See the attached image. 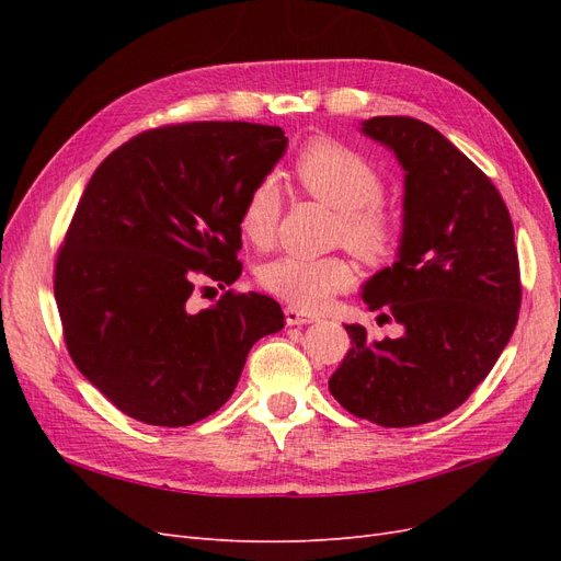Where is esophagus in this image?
Segmentation results:
<instances>
[{
	"label": "esophagus",
	"mask_w": 561,
	"mask_h": 561,
	"mask_svg": "<svg viewBox=\"0 0 561 561\" xmlns=\"http://www.w3.org/2000/svg\"><path fill=\"white\" fill-rule=\"evenodd\" d=\"M318 316L301 311L297 307H285V322L287 325H309V322H316Z\"/></svg>",
	"instance_id": "34e87169"
}]
</instances>
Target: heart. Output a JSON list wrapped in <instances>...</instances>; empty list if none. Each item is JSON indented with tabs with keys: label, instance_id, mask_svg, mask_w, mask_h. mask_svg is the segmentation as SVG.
<instances>
[{
	"label": "heart",
	"instance_id": "1",
	"mask_svg": "<svg viewBox=\"0 0 561 561\" xmlns=\"http://www.w3.org/2000/svg\"><path fill=\"white\" fill-rule=\"evenodd\" d=\"M299 184L313 198L339 213L336 233L358 257L377 262L398 245V222L381 206L383 180L358 151L334 140H313L295 163ZM280 215V186L276 178H262L248 192L239 229L254 245H268ZM264 290L304 309H318L355 280L353 266L342 257H304L278 254L257 268Z\"/></svg>",
	"mask_w": 561,
	"mask_h": 561
}]
</instances>
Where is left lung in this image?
Wrapping results in <instances>:
<instances>
[{"label": "left lung", "instance_id": "8db88e82", "mask_svg": "<svg viewBox=\"0 0 561 561\" xmlns=\"http://www.w3.org/2000/svg\"><path fill=\"white\" fill-rule=\"evenodd\" d=\"M360 133L404 171L396 262L363 285L369 311L402 334L377 342L344 325L351 348L330 393L355 416L407 428L463 404L511 342L522 301L515 229L496 186L433 126L371 116Z\"/></svg>", "mask_w": 561, "mask_h": 561}]
</instances>
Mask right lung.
Returning <instances> with one entry per match:
<instances>
[{
	"mask_svg": "<svg viewBox=\"0 0 561 561\" xmlns=\"http://www.w3.org/2000/svg\"><path fill=\"white\" fill-rule=\"evenodd\" d=\"M285 149L278 126L196 122L147 130L95 168L54 290L75 365L130 419L178 428L210 416L254 342L283 330L266 295L227 293L198 313L186 299L198 276H241V206Z\"/></svg>",
	"mask_w": 561,
	"mask_h": 561,
	"instance_id": "1",
	"label": "right lung"
}]
</instances>
